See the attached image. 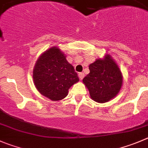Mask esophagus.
<instances>
[{
    "mask_svg": "<svg viewBox=\"0 0 148 148\" xmlns=\"http://www.w3.org/2000/svg\"><path fill=\"white\" fill-rule=\"evenodd\" d=\"M78 77H79L80 80H82L84 77V73H78Z\"/></svg>",
    "mask_w": 148,
    "mask_h": 148,
    "instance_id": "1",
    "label": "esophagus"
}]
</instances>
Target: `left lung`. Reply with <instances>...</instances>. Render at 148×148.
<instances>
[{
    "label": "left lung",
    "instance_id": "8db88e82",
    "mask_svg": "<svg viewBox=\"0 0 148 148\" xmlns=\"http://www.w3.org/2000/svg\"><path fill=\"white\" fill-rule=\"evenodd\" d=\"M90 73L83 79L90 97L99 103L115 97L122 86V75L119 67L110 55L97 60L88 67Z\"/></svg>",
    "mask_w": 148,
    "mask_h": 148
}]
</instances>
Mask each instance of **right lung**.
I'll return each instance as SVG.
<instances>
[{"mask_svg": "<svg viewBox=\"0 0 148 148\" xmlns=\"http://www.w3.org/2000/svg\"><path fill=\"white\" fill-rule=\"evenodd\" d=\"M33 77L38 91L53 101L64 99L70 86L79 81L74 67L57 47L51 48L39 57Z\"/></svg>", "mask_w": 148, "mask_h": 148, "instance_id": "add662e5", "label": "right lung"}]
</instances>
